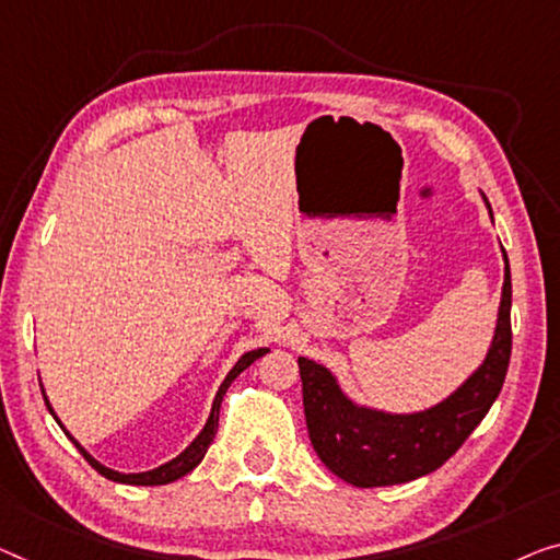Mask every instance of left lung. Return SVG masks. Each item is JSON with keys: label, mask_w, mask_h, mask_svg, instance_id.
Here are the masks:
<instances>
[{"label": "left lung", "mask_w": 560, "mask_h": 560, "mask_svg": "<svg viewBox=\"0 0 560 560\" xmlns=\"http://www.w3.org/2000/svg\"><path fill=\"white\" fill-rule=\"evenodd\" d=\"M490 208V206H488ZM493 215V213H490ZM505 258L503 299L486 362L445 402L415 415L357 407L327 366L299 357L308 440L319 460L357 488L399 486L445 465L493 407L511 362V266Z\"/></svg>", "instance_id": "8db88e82"}]
</instances>
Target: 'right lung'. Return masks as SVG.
<instances>
[{
  "label": "right lung",
  "instance_id": "right-lung-1",
  "mask_svg": "<svg viewBox=\"0 0 560 560\" xmlns=\"http://www.w3.org/2000/svg\"><path fill=\"white\" fill-rule=\"evenodd\" d=\"M266 352H269V349H254V352H246L244 357H241V360L233 364V370L226 374V380H223V385L219 387V392H215V399H213V407H211V417H208V422H206V428L200 430V435L190 442V445L183 450V453L178 455V457H173L171 463H165V465H161V467H155V470H148V472H118V470H110V467H105V465H100L93 455L88 453L85 447L80 445L78 440H74L70 432H67L65 428H62V422H60V428L65 430V435L70 438L72 442H74V447L80 450V455L85 457V460L95 467V470L100 472V475H105L107 480H115V482H125V486H165V482H173V480H178V478H183V475H188L190 470H194V467L203 460V455H206V450L211 447V442H213V438H215V430H219V412H221V399H223V395H226V389L231 387V382L238 377L241 372L246 370L248 364H254L258 357H264ZM45 402H47V397H45ZM47 410L52 412V407H49V402H47ZM55 415V412H52Z\"/></svg>",
  "mask_w": 560,
  "mask_h": 560
}]
</instances>
